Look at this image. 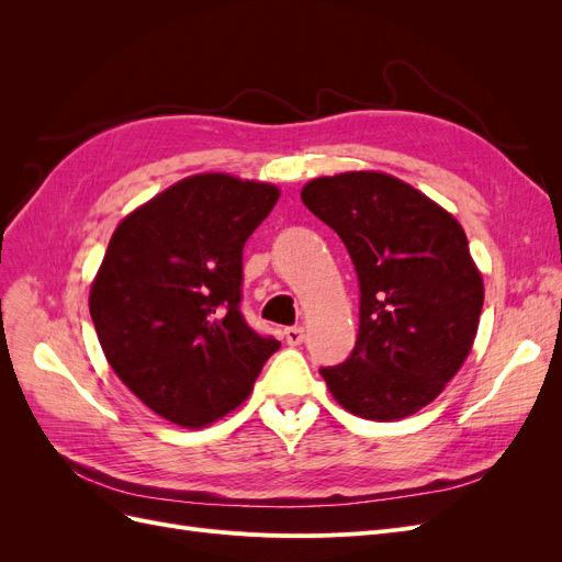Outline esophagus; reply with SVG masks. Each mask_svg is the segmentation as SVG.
Segmentation results:
<instances>
[{
    "label": "esophagus",
    "mask_w": 562,
    "mask_h": 562,
    "mask_svg": "<svg viewBox=\"0 0 562 562\" xmlns=\"http://www.w3.org/2000/svg\"><path fill=\"white\" fill-rule=\"evenodd\" d=\"M285 342L291 347H300L304 342V328L302 326H293V328H285L283 330Z\"/></svg>",
    "instance_id": "34e87169"
}]
</instances>
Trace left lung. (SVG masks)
Returning <instances> with one entry per match:
<instances>
[{
	"mask_svg": "<svg viewBox=\"0 0 562 562\" xmlns=\"http://www.w3.org/2000/svg\"><path fill=\"white\" fill-rule=\"evenodd\" d=\"M302 201L347 246L359 277V337L321 368L345 411L401 419L431 403L471 351L483 279L462 225L407 182L375 171L316 178Z\"/></svg>",
	"mask_w": 562,
	"mask_h": 562,
	"instance_id": "left-lung-1",
	"label": "left lung"
}]
</instances>
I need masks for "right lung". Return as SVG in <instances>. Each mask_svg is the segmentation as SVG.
<instances>
[{"mask_svg": "<svg viewBox=\"0 0 562 562\" xmlns=\"http://www.w3.org/2000/svg\"><path fill=\"white\" fill-rule=\"evenodd\" d=\"M274 184L184 178L126 215L91 285L105 359L149 411L199 429L239 407L281 342L241 314L244 244Z\"/></svg>", "mask_w": 562, "mask_h": 562, "instance_id": "1", "label": "right lung"}]
</instances>
